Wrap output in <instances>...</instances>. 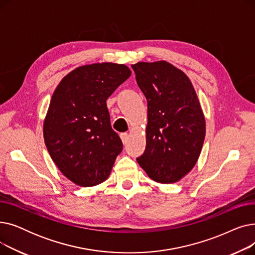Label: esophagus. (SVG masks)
Instances as JSON below:
<instances>
[{
  "label": "esophagus",
  "mask_w": 255,
  "mask_h": 255,
  "mask_svg": "<svg viewBox=\"0 0 255 255\" xmlns=\"http://www.w3.org/2000/svg\"><path fill=\"white\" fill-rule=\"evenodd\" d=\"M120 136H121V139H122V141H123L124 144L127 143V141H128V139H129V134H128V133H126V132L121 133Z\"/></svg>",
  "instance_id": "1"
}]
</instances>
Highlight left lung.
I'll return each instance as SVG.
<instances>
[{
  "mask_svg": "<svg viewBox=\"0 0 255 255\" xmlns=\"http://www.w3.org/2000/svg\"><path fill=\"white\" fill-rule=\"evenodd\" d=\"M131 66L148 101L145 150L136 160L155 182L176 183L196 164L206 136L195 90L188 76L166 61Z\"/></svg>",
  "mask_w": 255,
  "mask_h": 255,
  "instance_id": "left-lung-1",
  "label": "left lung"
}]
</instances>
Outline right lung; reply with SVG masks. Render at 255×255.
Returning <instances> with one entry per match:
<instances>
[{"instance_id": "1", "label": "right lung", "mask_w": 255, "mask_h": 255, "mask_svg": "<svg viewBox=\"0 0 255 255\" xmlns=\"http://www.w3.org/2000/svg\"><path fill=\"white\" fill-rule=\"evenodd\" d=\"M130 75L123 64L80 66L52 94L43 124L45 145L63 175L78 186L104 182L123 150L106 100Z\"/></svg>"}]
</instances>
